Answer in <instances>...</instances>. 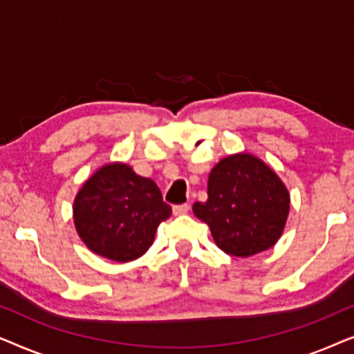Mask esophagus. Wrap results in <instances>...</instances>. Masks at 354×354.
I'll list each match as a JSON object with an SVG mask.
<instances>
[{"label":"esophagus","mask_w":354,"mask_h":354,"mask_svg":"<svg viewBox=\"0 0 354 354\" xmlns=\"http://www.w3.org/2000/svg\"><path fill=\"white\" fill-rule=\"evenodd\" d=\"M172 211H174V214H176V216H182V214H187V212L190 211V206H188V205H177V206L172 207Z\"/></svg>","instance_id":"1"}]
</instances>
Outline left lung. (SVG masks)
<instances>
[{
    "label": "left lung",
    "mask_w": 354,
    "mask_h": 354,
    "mask_svg": "<svg viewBox=\"0 0 354 354\" xmlns=\"http://www.w3.org/2000/svg\"><path fill=\"white\" fill-rule=\"evenodd\" d=\"M290 193L263 159L250 153L222 158L207 178V200L193 212L209 225L216 245L236 258L277 243L287 224Z\"/></svg>",
    "instance_id": "8db88e82"
}]
</instances>
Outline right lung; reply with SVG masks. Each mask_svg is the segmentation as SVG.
Segmentation results:
<instances>
[{
  "label": "right lung",
  "instance_id": "right-lung-1",
  "mask_svg": "<svg viewBox=\"0 0 354 354\" xmlns=\"http://www.w3.org/2000/svg\"><path fill=\"white\" fill-rule=\"evenodd\" d=\"M74 225L86 248L115 263L147 253L159 224L172 214L151 178L129 164L101 166L75 195Z\"/></svg>",
  "mask_w": 354,
  "mask_h": 354
}]
</instances>
